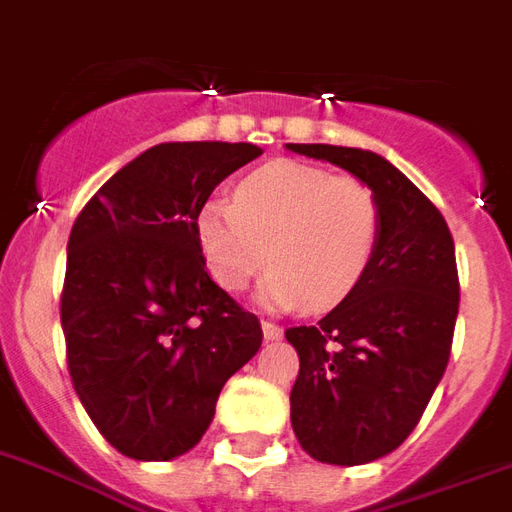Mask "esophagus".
<instances>
[{
  "mask_svg": "<svg viewBox=\"0 0 512 512\" xmlns=\"http://www.w3.org/2000/svg\"><path fill=\"white\" fill-rule=\"evenodd\" d=\"M261 332H264V340H280L283 337V326L272 324V321H261Z\"/></svg>",
  "mask_w": 512,
  "mask_h": 512,
  "instance_id": "esophagus-1",
  "label": "esophagus"
}]
</instances>
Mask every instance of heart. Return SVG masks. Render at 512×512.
I'll return each instance as SVG.
<instances>
[{
    "mask_svg": "<svg viewBox=\"0 0 512 512\" xmlns=\"http://www.w3.org/2000/svg\"><path fill=\"white\" fill-rule=\"evenodd\" d=\"M380 199L370 183L305 161L264 164L234 191L213 197L194 218L213 280L240 291L275 261L259 286L267 307L329 310L370 270L380 240Z\"/></svg>",
    "mask_w": 512,
    "mask_h": 512,
    "instance_id": "heart-1",
    "label": "heart"
}]
</instances>
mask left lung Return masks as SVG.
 <instances>
[{
    "mask_svg": "<svg viewBox=\"0 0 512 512\" xmlns=\"http://www.w3.org/2000/svg\"><path fill=\"white\" fill-rule=\"evenodd\" d=\"M370 183L380 240L370 270L315 326H291L299 353L291 426L326 464H367L405 443L448 367L459 272L443 213L391 161L361 148L297 145Z\"/></svg>",
    "mask_w": 512,
    "mask_h": 512,
    "instance_id": "obj_1",
    "label": "left lung"
}]
</instances>
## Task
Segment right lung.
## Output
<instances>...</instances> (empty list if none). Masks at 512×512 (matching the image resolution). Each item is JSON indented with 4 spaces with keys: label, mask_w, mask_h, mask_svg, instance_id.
Here are the masks:
<instances>
[{
    "label": "right lung",
    "mask_w": 512,
    "mask_h": 512,
    "mask_svg": "<svg viewBox=\"0 0 512 512\" xmlns=\"http://www.w3.org/2000/svg\"><path fill=\"white\" fill-rule=\"evenodd\" d=\"M261 156L251 142H161L88 199L67 242L61 329L72 386L115 451L169 461L261 345L259 318L207 275L194 218Z\"/></svg>",
    "instance_id": "add662e5"
}]
</instances>
